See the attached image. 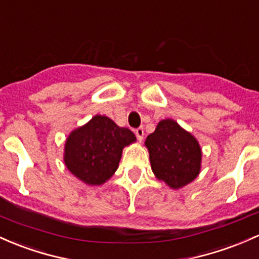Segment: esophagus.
Wrapping results in <instances>:
<instances>
[{
    "mask_svg": "<svg viewBox=\"0 0 259 259\" xmlns=\"http://www.w3.org/2000/svg\"><path fill=\"white\" fill-rule=\"evenodd\" d=\"M135 134H136V138H138V140L141 143V141L144 140V135H145V132H144L143 127H139V129H136Z\"/></svg>",
    "mask_w": 259,
    "mask_h": 259,
    "instance_id": "obj_1",
    "label": "esophagus"
}]
</instances>
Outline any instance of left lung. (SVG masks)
<instances>
[{"label":"left lung","instance_id":"obj_1","mask_svg":"<svg viewBox=\"0 0 259 259\" xmlns=\"http://www.w3.org/2000/svg\"><path fill=\"white\" fill-rule=\"evenodd\" d=\"M151 169L160 182L172 189H181L198 177L201 169V147L173 119H163L145 140Z\"/></svg>","mask_w":259,"mask_h":259}]
</instances>
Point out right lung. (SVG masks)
<instances>
[{
  "mask_svg": "<svg viewBox=\"0 0 259 259\" xmlns=\"http://www.w3.org/2000/svg\"><path fill=\"white\" fill-rule=\"evenodd\" d=\"M136 136L106 115H95L72 130L65 141L64 163L77 180L87 186H102L119 167L125 146Z\"/></svg>",
  "mask_w": 259,
  "mask_h": 259,
  "instance_id": "obj_1",
  "label": "right lung"
}]
</instances>
